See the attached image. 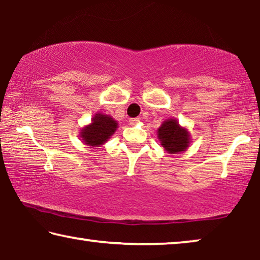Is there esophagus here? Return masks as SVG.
Masks as SVG:
<instances>
[{"instance_id": "34e87169", "label": "esophagus", "mask_w": 260, "mask_h": 260, "mask_svg": "<svg viewBox=\"0 0 260 260\" xmlns=\"http://www.w3.org/2000/svg\"><path fill=\"white\" fill-rule=\"evenodd\" d=\"M139 121H140V118H131L129 124L131 125H135V124H138Z\"/></svg>"}]
</instances>
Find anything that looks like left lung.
<instances>
[{
	"instance_id": "left-lung-1",
	"label": "left lung",
	"mask_w": 260,
	"mask_h": 260,
	"mask_svg": "<svg viewBox=\"0 0 260 260\" xmlns=\"http://www.w3.org/2000/svg\"><path fill=\"white\" fill-rule=\"evenodd\" d=\"M161 147L169 153H179L186 150L190 143L189 132L179 125L177 119H167L157 131Z\"/></svg>"
}]
</instances>
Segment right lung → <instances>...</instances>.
I'll list each match as a JSON object with an SVG mask.
<instances>
[{"label":"right lung","mask_w":260,"mask_h":260,"mask_svg":"<svg viewBox=\"0 0 260 260\" xmlns=\"http://www.w3.org/2000/svg\"><path fill=\"white\" fill-rule=\"evenodd\" d=\"M117 127L118 122L112 117L103 113H96L91 119V124L81 129V140L89 147H100L111 138Z\"/></svg>","instance_id":"obj_1"}]
</instances>
